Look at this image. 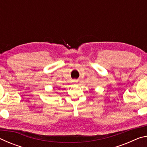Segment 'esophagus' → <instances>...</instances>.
Returning a JSON list of instances; mask_svg holds the SVG:
<instances>
[{
	"label": "esophagus",
	"instance_id": "34e87169",
	"mask_svg": "<svg viewBox=\"0 0 147 147\" xmlns=\"http://www.w3.org/2000/svg\"><path fill=\"white\" fill-rule=\"evenodd\" d=\"M74 82H78V80H74Z\"/></svg>",
	"mask_w": 147,
	"mask_h": 147
}]
</instances>
